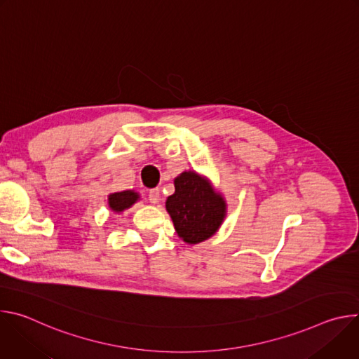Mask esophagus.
<instances>
[{
  "instance_id": "34e87169",
  "label": "esophagus",
  "mask_w": 359,
  "mask_h": 359,
  "mask_svg": "<svg viewBox=\"0 0 359 359\" xmlns=\"http://www.w3.org/2000/svg\"><path fill=\"white\" fill-rule=\"evenodd\" d=\"M161 200V190L159 189H151L149 191V201L151 204H158Z\"/></svg>"
}]
</instances>
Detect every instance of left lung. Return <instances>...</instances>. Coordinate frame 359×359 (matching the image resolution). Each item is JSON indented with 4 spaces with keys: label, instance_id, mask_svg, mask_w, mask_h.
<instances>
[{
    "label": "left lung",
    "instance_id": "obj_1",
    "mask_svg": "<svg viewBox=\"0 0 359 359\" xmlns=\"http://www.w3.org/2000/svg\"><path fill=\"white\" fill-rule=\"evenodd\" d=\"M166 210L177 236L193 245L219 231L227 216V203L209 177L184 170L175 177V193L166 200Z\"/></svg>",
    "mask_w": 359,
    "mask_h": 359
}]
</instances>
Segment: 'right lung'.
Here are the masks:
<instances>
[{
    "instance_id": "1",
    "label": "right lung",
    "mask_w": 359,
    "mask_h": 359,
    "mask_svg": "<svg viewBox=\"0 0 359 359\" xmlns=\"http://www.w3.org/2000/svg\"><path fill=\"white\" fill-rule=\"evenodd\" d=\"M140 200V194L135 190H123L108 194V206L114 213H122L130 209L133 204Z\"/></svg>"
}]
</instances>
